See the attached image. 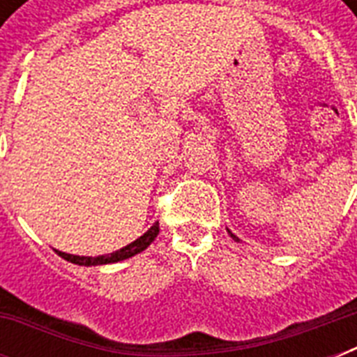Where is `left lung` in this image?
Returning <instances> with one entry per match:
<instances>
[{"label": "left lung", "instance_id": "1", "mask_svg": "<svg viewBox=\"0 0 357 357\" xmlns=\"http://www.w3.org/2000/svg\"><path fill=\"white\" fill-rule=\"evenodd\" d=\"M229 235H231V237H234V238H235V241H238V238H237V237H235V235H234V234H229Z\"/></svg>", "mask_w": 357, "mask_h": 357}]
</instances>
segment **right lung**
Here are the masks:
<instances>
[{"mask_svg":"<svg viewBox=\"0 0 357 357\" xmlns=\"http://www.w3.org/2000/svg\"><path fill=\"white\" fill-rule=\"evenodd\" d=\"M159 234V222H155L151 226L148 231H146L142 237H139L137 241H133L131 244L128 246H123V248L116 250L113 254H107V255H98V257H85V255H72V254H64V252H59L55 250L63 259L70 261V263H75V265H81V266H94V265H107V263H116V261H123L131 257V255L139 254L142 250H146L153 243V238L157 237Z\"/></svg>","mask_w":357,"mask_h":357,"instance_id":"obj_1","label":"right lung"}]
</instances>
